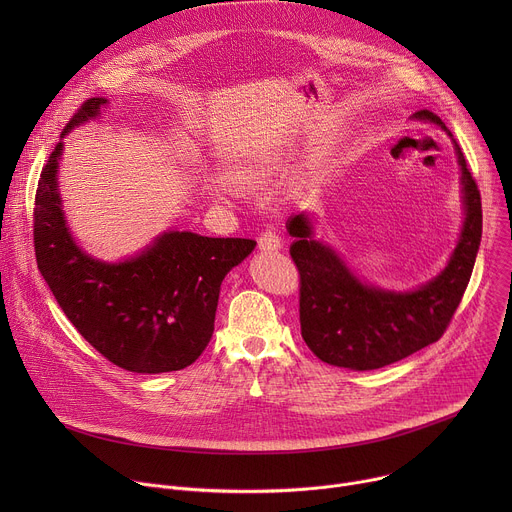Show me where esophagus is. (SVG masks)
I'll return each mask as SVG.
<instances>
[{
    "instance_id": "esophagus-1",
    "label": "esophagus",
    "mask_w": 512,
    "mask_h": 512,
    "mask_svg": "<svg viewBox=\"0 0 512 512\" xmlns=\"http://www.w3.org/2000/svg\"><path fill=\"white\" fill-rule=\"evenodd\" d=\"M261 251H277L281 249V237L275 231H263L257 239Z\"/></svg>"
}]
</instances>
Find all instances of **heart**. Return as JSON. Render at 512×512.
I'll list each match as a JSON object with an SVG mask.
<instances>
[{"mask_svg": "<svg viewBox=\"0 0 512 512\" xmlns=\"http://www.w3.org/2000/svg\"><path fill=\"white\" fill-rule=\"evenodd\" d=\"M269 172H271V168H269L267 162H263V160H245V162H239V164H231L225 172V178L235 188L253 190V188H259L267 180Z\"/></svg>", "mask_w": 512, "mask_h": 512, "instance_id": "heart-1", "label": "heart"}]
</instances>
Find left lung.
Returning a JSON list of instances; mask_svg holds the SVG:
<instances>
[{
	"mask_svg": "<svg viewBox=\"0 0 512 512\" xmlns=\"http://www.w3.org/2000/svg\"><path fill=\"white\" fill-rule=\"evenodd\" d=\"M413 119L440 125L452 137L444 121L427 109ZM456 154L466 208L462 235L446 269L413 291H389L360 281L334 249L314 237L306 212L287 221L294 237L289 255L300 271L302 338L320 360L352 371L381 369L440 340L450 326L482 237L480 190L458 143Z\"/></svg>",
	"mask_w": 512,
	"mask_h": 512,
	"instance_id": "obj_1",
	"label": "left lung"
}]
</instances>
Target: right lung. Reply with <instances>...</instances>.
Returning a JSON list of instances; mask_svg holds the SVG:
<instances>
[{
    "mask_svg": "<svg viewBox=\"0 0 512 512\" xmlns=\"http://www.w3.org/2000/svg\"><path fill=\"white\" fill-rule=\"evenodd\" d=\"M107 99H87L60 137L93 117ZM56 143L34 200L36 263L58 306L109 362L131 373H170L192 364L214 332L225 275L255 249L253 239H212L168 231L121 263L89 257L72 241L58 194Z\"/></svg>",
    "mask_w": 512,
    "mask_h": 512,
    "instance_id": "1",
    "label": "right lung"
}]
</instances>
